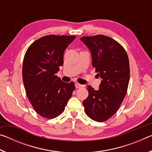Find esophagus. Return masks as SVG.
Wrapping results in <instances>:
<instances>
[{
    "label": "esophagus",
    "mask_w": 152,
    "mask_h": 152,
    "mask_svg": "<svg viewBox=\"0 0 152 152\" xmlns=\"http://www.w3.org/2000/svg\"><path fill=\"white\" fill-rule=\"evenodd\" d=\"M75 86H76V88H82V87L84 86L83 85H82V84H79V83H76V84H75Z\"/></svg>",
    "instance_id": "1"
}]
</instances>
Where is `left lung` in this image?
Instances as JSON below:
<instances>
[{
    "label": "left lung",
    "instance_id": "8db88e82",
    "mask_svg": "<svg viewBox=\"0 0 152 152\" xmlns=\"http://www.w3.org/2000/svg\"><path fill=\"white\" fill-rule=\"evenodd\" d=\"M80 39L91 51L92 66L102 78L98 91L87 86L84 111L91 119L103 122L117 111L127 93L130 77L128 56L120 43L107 36H85Z\"/></svg>",
    "mask_w": 152,
    "mask_h": 152
}]
</instances>
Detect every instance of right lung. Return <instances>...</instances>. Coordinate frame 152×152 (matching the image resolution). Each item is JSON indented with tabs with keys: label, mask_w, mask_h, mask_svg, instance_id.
Masks as SVG:
<instances>
[{
	"label": "right lung",
	"mask_w": 152,
	"mask_h": 152,
	"mask_svg": "<svg viewBox=\"0 0 152 152\" xmlns=\"http://www.w3.org/2000/svg\"><path fill=\"white\" fill-rule=\"evenodd\" d=\"M76 36L50 35L35 41L25 53L22 76L27 96L36 113L53 119L64 112L75 89L56 75L64 64V53Z\"/></svg>",
	"instance_id": "add662e5"
}]
</instances>
